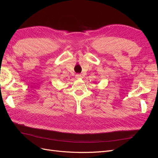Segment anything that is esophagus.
<instances>
[{"label":"esophagus","mask_w":158,"mask_h":158,"mask_svg":"<svg viewBox=\"0 0 158 158\" xmlns=\"http://www.w3.org/2000/svg\"><path fill=\"white\" fill-rule=\"evenodd\" d=\"M75 77H76V78H81L82 77V75H81L80 74H76V75H75Z\"/></svg>","instance_id":"esophagus-1"}]
</instances>
